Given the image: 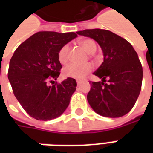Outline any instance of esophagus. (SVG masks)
<instances>
[{"label": "esophagus", "mask_w": 153, "mask_h": 153, "mask_svg": "<svg viewBox=\"0 0 153 153\" xmlns=\"http://www.w3.org/2000/svg\"><path fill=\"white\" fill-rule=\"evenodd\" d=\"M83 81V80H82V79H77L76 80V82H77V83H78V85H79V84H80V83H82Z\"/></svg>", "instance_id": "1"}]
</instances>
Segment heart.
<instances>
[{
	"instance_id": "obj_1",
	"label": "heart",
	"mask_w": 153,
	"mask_h": 153,
	"mask_svg": "<svg viewBox=\"0 0 153 153\" xmlns=\"http://www.w3.org/2000/svg\"><path fill=\"white\" fill-rule=\"evenodd\" d=\"M81 47L86 51L88 54L94 53L97 50L96 43L92 39H83L79 42ZM69 51L70 46L68 44L64 45L58 52V59L61 64L67 63L69 60ZM93 70V65L90 63L84 65H78V64H70L67 65L63 70L64 76L66 78L72 79H83Z\"/></svg>"
}]
</instances>
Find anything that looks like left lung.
Segmentation results:
<instances>
[{"label": "left lung", "mask_w": 153, "mask_h": 153, "mask_svg": "<svg viewBox=\"0 0 153 153\" xmlns=\"http://www.w3.org/2000/svg\"><path fill=\"white\" fill-rule=\"evenodd\" d=\"M77 33L94 39L104 56L102 64L93 73L102 82H90L92 86L87 96L89 105L106 117L126 115L141 91L143 67L137 52L128 41L109 30L85 29Z\"/></svg>", "instance_id": "8db88e82"}]
</instances>
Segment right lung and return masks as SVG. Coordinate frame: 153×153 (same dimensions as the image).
<instances>
[{
    "mask_svg": "<svg viewBox=\"0 0 153 153\" xmlns=\"http://www.w3.org/2000/svg\"><path fill=\"white\" fill-rule=\"evenodd\" d=\"M75 33L38 32L21 43L10 60L8 79L13 93L28 115L51 120L63 114L76 90L74 79L67 78L50 86L62 68L58 52L75 38Z\"/></svg>",
    "mask_w": 153,
    "mask_h": 153,
    "instance_id": "add662e5",
    "label": "right lung"
}]
</instances>
